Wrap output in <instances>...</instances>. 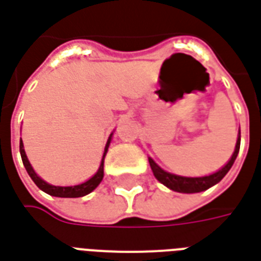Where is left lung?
Here are the masks:
<instances>
[{
	"instance_id": "left-lung-1",
	"label": "left lung",
	"mask_w": 261,
	"mask_h": 261,
	"mask_svg": "<svg viewBox=\"0 0 261 261\" xmlns=\"http://www.w3.org/2000/svg\"><path fill=\"white\" fill-rule=\"evenodd\" d=\"M239 147H241V130H239V136H238V140H236L235 151L232 153L230 159L226 162V165H224L222 168L217 172H214L211 175L207 176H200V177H187V176H179L175 175V173H170V172H166L158 164H155V161L152 158H148L149 161V165H151V169L153 172V176L158 179L164 186H166L170 190L177 193H200L207 190L210 187L215 186L217 183L224 179V176L229 172V169L232 168V165L235 162L236 156L239 153Z\"/></svg>"
}]
</instances>
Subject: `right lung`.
I'll list each match as a JSON object with an SVG mask.
<instances>
[{
    "label": "right lung",
    "instance_id": "obj_1",
    "mask_svg": "<svg viewBox=\"0 0 261 261\" xmlns=\"http://www.w3.org/2000/svg\"><path fill=\"white\" fill-rule=\"evenodd\" d=\"M112 136H113V133L110 134L109 137L108 142H106V147H105V152H103L102 161H100V165H99V169L95 175L92 176L91 179H88L84 183H81V185H75V186H53V185H50L47 181H44L40 177V176H37V173L35 172V169L32 168L31 162H29V159L26 156L25 152V148H23V142L20 140L19 142V151H20V156H22V162H23V166H25L26 172L29 173L31 176V179L35 181V185H36L40 190H43L44 193H47L50 196L54 197H64V198H75V197H84L86 194H89L91 192H93L95 189H96L99 185H100V181L103 179V164H105V156H106V153H108L109 145H110V141H112Z\"/></svg>",
    "mask_w": 261,
    "mask_h": 261
}]
</instances>
